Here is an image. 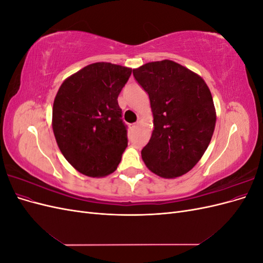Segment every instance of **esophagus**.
<instances>
[{
	"label": "esophagus",
	"mask_w": 263,
	"mask_h": 263,
	"mask_svg": "<svg viewBox=\"0 0 263 263\" xmlns=\"http://www.w3.org/2000/svg\"><path fill=\"white\" fill-rule=\"evenodd\" d=\"M137 126H138V124H137V123L132 124V125H130V129H132V130H135V129L137 128Z\"/></svg>",
	"instance_id": "esophagus-1"
}]
</instances>
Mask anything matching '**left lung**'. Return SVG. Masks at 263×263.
I'll list each match as a JSON object with an SVG mask.
<instances>
[{
    "label": "left lung",
    "instance_id": "left-lung-1",
    "mask_svg": "<svg viewBox=\"0 0 263 263\" xmlns=\"http://www.w3.org/2000/svg\"><path fill=\"white\" fill-rule=\"evenodd\" d=\"M133 74L148 93L154 115L142 160L159 177H181L200 161L215 129L216 112L209 86L171 60L148 62Z\"/></svg>",
    "mask_w": 263,
    "mask_h": 263
}]
</instances>
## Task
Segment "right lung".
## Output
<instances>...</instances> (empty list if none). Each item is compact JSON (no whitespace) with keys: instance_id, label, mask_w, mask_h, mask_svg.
Returning a JSON list of instances; mask_svg holds the SVG:
<instances>
[{"instance_id":"right-lung-1","label":"right lung","mask_w":263,"mask_h":263,"mask_svg":"<svg viewBox=\"0 0 263 263\" xmlns=\"http://www.w3.org/2000/svg\"><path fill=\"white\" fill-rule=\"evenodd\" d=\"M132 69L92 63L63 81L52 108V129L67 161L87 177L114 172L128 144L117 98Z\"/></svg>"}]
</instances>
